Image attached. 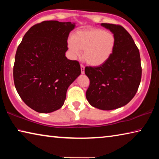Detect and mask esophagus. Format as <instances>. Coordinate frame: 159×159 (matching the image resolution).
<instances>
[{"label": "esophagus", "instance_id": "obj_1", "mask_svg": "<svg viewBox=\"0 0 159 159\" xmlns=\"http://www.w3.org/2000/svg\"><path fill=\"white\" fill-rule=\"evenodd\" d=\"M80 71H81L82 74H85V66H83V64H80Z\"/></svg>", "mask_w": 159, "mask_h": 159}]
</instances>
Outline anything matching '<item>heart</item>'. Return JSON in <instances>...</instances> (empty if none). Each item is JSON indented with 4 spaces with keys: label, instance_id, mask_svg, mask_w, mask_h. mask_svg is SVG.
<instances>
[{
    "label": "heart",
    "instance_id": "1",
    "mask_svg": "<svg viewBox=\"0 0 159 159\" xmlns=\"http://www.w3.org/2000/svg\"><path fill=\"white\" fill-rule=\"evenodd\" d=\"M116 46V37L111 32L91 28L78 31L68 41L69 50L74 57L83 50V59L88 64L97 66L111 57Z\"/></svg>",
    "mask_w": 159,
    "mask_h": 159
}]
</instances>
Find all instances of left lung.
Returning <instances> with one entry per match:
<instances>
[{"label": "left lung", "instance_id": "8db88e82", "mask_svg": "<svg viewBox=\"0 0 159 159\" xmlns=\"http://www.w3.org/2000/svg\"><path fill=\"white\" fill-rule=\"evenodd\" d=\"M116 37L114 52L100 66H86L90 79L86 98L91 106L112 110L125 106L135 95L142 77L140 55L130 34L120 25L102 23Z\"/></svg>", "mask_w": 159, "mask_h": 159}]
</instances>
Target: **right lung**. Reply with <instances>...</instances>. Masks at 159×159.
I'll return each instance as SVG.
<instances>
[{
  "instance_id": "obj_1",
  "label": "right lung",
  "mask_w": 159,
  "mask_h": 159,
  "mask_svg": "<svg viewBox=\"0 0 159 159\" xmlns=\"http://www.w3.org/2000/svg\"><path fill=\"white\" fill-rule=\"evenodd\" d=\"M70 21H44L29 29L16 52L13 78L24 102L34 111L50 113L60 109L69 86L80 74L76 60H68Z\"/></svg>"
}]
</instances>
